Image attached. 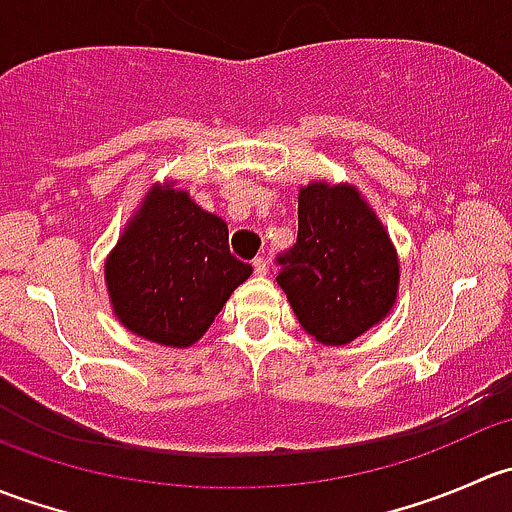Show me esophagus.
<instances>
[{"label":"esophagus","mask_w":512,"mask_h":512,"mask_svg":"<svg viewBox=\"0 0 512 512\" xmlns=\"http://www.w3.org/2000/svg\"><path fill=\"white\" fill-rule=\"evenodd\" d=\"M252 270H255V275L265 277L267 270H270V267H267L265 257H255V260H252Z\"/></svg>","instance_id":"obj_1"}]
</instances>
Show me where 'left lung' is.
<instances>
[{"label":"left lung","mask_w":512,"mask_h":512,"mask_svg":"<svg viewBox=\"0 0 512 512\" xmlns=\"http://www.w3.org/2000/svg\"><path fill=\"white\" fill-rule=\"evenodd\" d=\"M277 285L304 332L339 347L389 314L399 289L394 245L349 185L299 190L297 242L277 255Z\"/></svg>","instance_id":"left-lung-1"}]
</instances>
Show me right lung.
Instances as JSON below:
<instances>
[{"label":"right lung","mask_w":512,"mask_h":512,"mask_svg":"<svg viewBox=\"0 0 512 512\" xmlns=\"http://www.w3.org/2000/svg\"><path fill=\"white\" fill-rule=\"evenodd\" d=\"M252 265L227 245V225L183 190H151L106 260L116 317L138 337L190 347L215 322Z\"/></svg>","instance_id":"1"}]
</instances>
